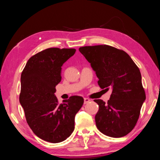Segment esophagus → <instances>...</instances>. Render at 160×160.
<instances>
[{
  "label": "esophagus",
  "instance_id": "obj_1",
  "mask_svg": "<svg viewBox=\"0 0 160 160\" xmlns=\"http://www.w3.org/2000/svg\"><path fill=\"white\" fill-rule=\"evenodd\" d=\"M90 100L88 98H84V104H88V102H90Z\"/></svg>",
  "mask_w": 160,
  "mask_h": 160
}]
</instances>
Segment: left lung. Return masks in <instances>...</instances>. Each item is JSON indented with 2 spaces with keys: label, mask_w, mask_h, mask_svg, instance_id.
Returning a JSON list of instances; mask_svg holds the SVG:
<instances>
[{
  "label": "left lung",
  "mask_w": 160,
  "mask_h": 160,
  "mask_svg": "<svg viewBox=\"0 0 160 160\" xmlns=\"http://www.w3.org/2000/svg\"><path fill=\"white\" fill-rule=\"evenodd\" d=\"M98 78L102 89L112 90L109 100L94 99L99 105L97 128L112 138L125 136L139 118L145 100L140 70L125 51L108 45L79 48Z\"/></svg>",
  "instance_id": "left-lung-1"
}]
</instances>
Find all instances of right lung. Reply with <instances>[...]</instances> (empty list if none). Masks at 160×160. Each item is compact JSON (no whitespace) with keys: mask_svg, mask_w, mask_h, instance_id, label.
Returning a JSON list of instances; mask_svg holds the SVG:
<instances>
[{"mask_svg":"<svg viewBox=\"0 0 160 160\" xmlns=\"http://www.w3.org/2000/svg\"><path fill=\"white\" fill-rule=\"evenodd\" d=\"M75 48H49L29 59L21 74L20 103L34 133L45 141L66 140L75 128V116L82 107V97L72 96L59 104L56 86L61 80V66Z\"/></svg>","mask_w":160,"mask_h":160,"instance_id":"add662e5","label":"right lung"}]
</instances>
